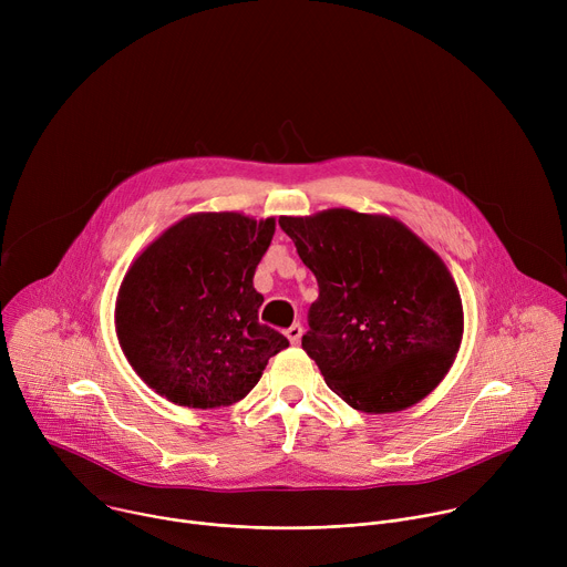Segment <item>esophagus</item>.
<instances>
[{"mask_svg":"<svg viewBox=\"0 0 567 567\" xmlns=\"http://www.w3.org/2000/svg\"><path fill=\"white\" fill-rule=\"evenodd\" d=\"M287 334V339L296 346V343H300V337H302V326H300V322H293V326L285 332Z\"/></svg>","mask_w":567,"mask_h":567,"instance_id":"esophagus-1","label":"esophagus"}]
</instances>
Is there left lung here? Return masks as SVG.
I'll return each instance as SVG.
<instances>
[{"instance_id": "obj_1", "label": "left lung", "mask_w": 567, "mask_h": 567, "mask_svg": "<svg viewBox=\"0 0 567 567\" xmlns=\"http://www.w3.org/2000/svg\"><path fill=\"white\" fill-rule=\"evenodd\" d=\"M318 280L302 350L361 413L415 406L451 370L464 334L457 285L442 258L388 215L328 208L280 217Z\"/></svg>"}]
</instances>
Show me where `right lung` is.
I'll list each match as a JSON object with an SVG mask.
<instances>
[{
  "label": "right lung",
  "mask_w": 567,
  "mask_h": 567,
  "mask_svg": "<svg viewBox=\"0 0 567 567\" xmlns=\"http://www.w3.org/2000/svg\"><path fill=\"white\" fill-rule=\"evenodd\" d=\"M276 219L193 213L134 258L114 309L121 350L161 396L219 409L247 396L289 341L258 320L254 276Z\"/></svg>",
  "instance_id": "1"
}]
</instances>
